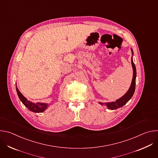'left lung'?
Segmentation results:
<instances>
[{
  "label": "left lung",
  "mask_w": 158,
  "mask_h": 158,
  "mask_svg": "<svg viewBox=\"0 0 158 158\" xmlns=\"http://www.w3.org/2000/svg\"><path fill=\"white\" fill-rule=\"evenodd\" d=\"M132 53L133 54L132 49ZM131 64L132 66V69H133V77H132V82L131 84V86L128 90V91L121 98L119 99L116 100L115 102H107L105 103V104L107 106V108L111 110H114L116 109L119 107H123L124 104H126L129 99L132 97L134 91H135V87H136V66H135L134 62L132 60V58L131 59ZM100 104L103 105L104 103L102 102H99Z\"/></svg>",
  "instance_id": "obj_1"
}]
</instances>
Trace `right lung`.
Listing matches in <instances>:
<instances>
[{
  "label": "right lung",
  "mask_w": 158,
  "mask_h": 158,
  "mask_svg": "<svg viewBox=\"0 0 158 158\" xmlns=\"http://www.w3.org/2000/svg\"><path fill=\"white\" fill-rule=\"evenodd\" d=\"M16 91L18 94V96L20 99V100L22 101V102L24 104L26 107H27L30 110L34 112H42L44 111L48 108V104L45 103H33L29 101H27V99L22 95L19 89L16 87Z\"/></svg>",
  "instance_id": "right-lung-1"
}]
</instances>
